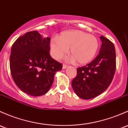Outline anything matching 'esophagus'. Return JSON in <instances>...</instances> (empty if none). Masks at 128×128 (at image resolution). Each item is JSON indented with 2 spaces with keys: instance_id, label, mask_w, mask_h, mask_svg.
I'll return each mask as SVG.
<instances>
[{
  "instance_id": "34e87169",
  "label": "esophagus",
  "mask_w": 128,
  "mask_h": 128,
  "mask_svg": "<svg viewBox=\"0 0 128 128\" xmlns=\"http://www.w3.org/2000/svg\"><path fill=\"white\" fill-rule=\"evenodd\" d=\"M68 67V65H67V64H63V66H62V68H67Z\"/></svg>"
}]
</instances>
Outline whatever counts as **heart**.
<instances>
[{"label": "heart", "mask_w": 128, "mask_h": 128, "mask_svg": "<svg viewBox=\"0 0 128 128\" xmlns=\"http://www.w3.org/2000/svg\"><path fill=\"white\" fill-rule=\"evenodd\" d=\"M98 47L99 43L94 36L76 30L62 32L58 38H53L50 42L51 53L54 58L60 60L70 48V60H76L80 64L92 60Z\"/></svg>", "instance_id": "obj_1"}]
</instances>
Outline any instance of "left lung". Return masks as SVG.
<instances>
[{
    "label": "left lung",
    "mask_w": 128,
    "mask_h": 128,
    "mask_svg": "<svg viewBox=\"0 0 128 128\" xmlns=\"http://www.w3.org/2000/svg\"><path fill=\"white\" fill-rule=\"evenodd\" d=\"M99 53L84 66L77 68L76 76L72 86L76 95L83 99H90L102 93L114 78L116 70V53L114 44L104 36Z\"/></svg>",
    "instance_id": "obj_1"
}]
</instances>
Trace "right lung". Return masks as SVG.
<instances>
[{
	"instance_id": "add662e5",
	"label": "right lung",
	"mask_w": 128,
	"mask_h": 128,
	"mask_svg": "<svg viewBox=\"0 0 128 128\" xmlns=\"http://www.w3.org/2000/svg\"><path fill=\"white\" fill-rule=\"evenodd\" d=\"M50 38H44L37 30L26 32L13 43L11 49V74L21 91L40 96L49 91L54 75L62 64L50 54Z\"/></svg>"
}]
</instances>
